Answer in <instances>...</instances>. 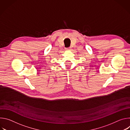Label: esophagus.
<instances>
[{"instance_id": "34e87169", "label": "esophagus", "mask_w": 130, "mask_h": 130, "mask_svg": "<svg viewBox=\"0 0 130 130\" xmlns=\"http://www.w3.org/2000/svg\"><path fill=\"white\" fill-rule=\"evenodd\" d=\"M70 49H71V48H70V47L68 48H66V50H70Z\"/></svg>"}]
</instances>
